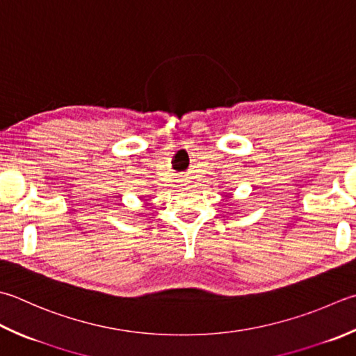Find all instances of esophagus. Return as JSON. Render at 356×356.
I'll return each mask as SVG.
<instances>
[{"label":"esophagus","instance_id":"34e87169","mask_svg":"<svg viewBox=\"0 0 356 356\" xmlns=\"http://www.w3.org/2000/svg\"><path fill=\"white\" fill-rule=\"evenodd\" d=\"M186 184H190V180H188V179H186ZM186 184H185V185H186Z\"/></svg>","mask_w":356,"mask_h":356}]
</instances>
